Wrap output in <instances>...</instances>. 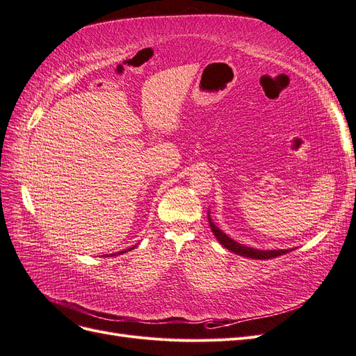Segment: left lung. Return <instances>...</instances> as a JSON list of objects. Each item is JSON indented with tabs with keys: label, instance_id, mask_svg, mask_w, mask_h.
<instances>
[{
	"label": "left lung",
	"instance_id": "left-lung-1",
	"mask_svg": "<svg viewBox=\"0 0 356 356\" xmlns=\"http://www.w3.org/2000/svg\"><path fill=\"white\" fill-rule=\"evenodd\" d=\"M208 220H209V225H211V230L215 234V238L218 239V242L227 248L229 251L236 252L238 255L246 257V258H255V260H266V258H275L279 255H284L286 252H289L291 250H276V251H261V250H255V248H250V246H245L241 245L238 242H234L233 239H230L227 234H224L217 225H215L211 218H209V213H208Z\"/></svg>",
	"mask_w": 356,
	"mask_h": 356
}]
</instances>
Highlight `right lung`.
<instances>
[{
    "label": "right lung",
    "mask_w": 356,
    "mask_h": 356,
    "mask_svg": "<svg viewBox=\"0 0 356 356\" xmlns=\"http://www.w3.org/2000/svg\"><path fill=\"white\" fill-rule=\"evenodd\" d=\"M131 250H134V248H131ZM131 250H129V251H131ZM122 252H126V251H122Z\"/></svg>",
    "instance_id": "right-lung-1"
}]
</instances>
